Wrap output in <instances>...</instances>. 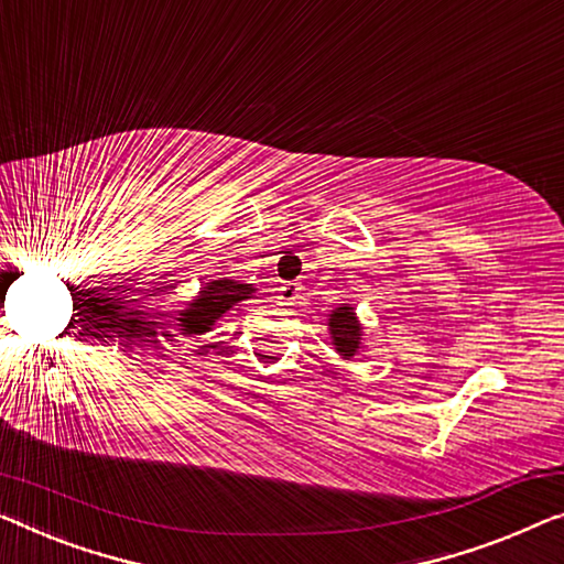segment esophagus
<instances>
[{"label": "esophagus", "mask_w": 564, "mask_h": 564, "mask_svg": "<svg viewBox=\"0 0 564 564\" xmlns=\"http://www.w3.org/2000/svg\"><path fill=\"white\" fill-rule=\"evenodd\" d=\"M299 293H301V285L299 283H283L281 289H279V299L283 301V304H293V301L299 299Z\"/></svg>", "instance_id": "34e87169"}]
</instances>
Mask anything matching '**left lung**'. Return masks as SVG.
<instances>
[{
    "label": "left lung",
    "mask_w": 564,
    "mask_h": 564,
    "mask_svg": "<svg viewBox=\"0 0 564 564\" xmlns=\"http://www.w3.org/2000/svg\"><path fill=\"white\" fill-rule=\"evenodd\" d=\"M329 329L334 336V347L339 355L344 357H355L357 349H359V324H357V316L351 306H339L332 314L329 318Z\"/></svg>",
    "instance_id": "1"
}]
</instances>
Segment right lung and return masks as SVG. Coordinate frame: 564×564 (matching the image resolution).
Masks as SVG:
<instances>
[{"label": "right lung", "mask_w": 564, "mask_h": 564, "mask_svg": "<svg viewBox=\"0 0 564 564\" xmlns=\"http://www.w3.org/2000/svg\"><path fill=\"white\" fill-rule=\"evenodd\" d=\"M253 296H256L253 283H240L230 279L209 281L205 289L199 291L195 304H189L184 308V314H180L182 318H176V322H182L176 326H182V334H205L209 332V326L225 314V311L232 308L238 301L253 299Z\"/></svg>", "instance_id": "obj_1"}]
</instances>
